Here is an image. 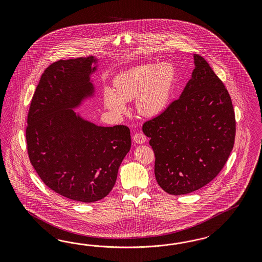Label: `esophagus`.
<instances>
[{"instance_id": "obj_1", "label": "esophagus", "mask_w": 262, "mask_h": 262, "mask_svg": "<svg viewBox=\"0 0 262 262\" xmlns=\"http://www.w3.org/2000/svg\"><path fill=\"white\" fill-rule=\"evenodd\" d=\"M134 141H135L136 144H143V143H145L146 141V136L141 134V133H139V134H135L134 135Z\"/></svg>"}]
</instances>
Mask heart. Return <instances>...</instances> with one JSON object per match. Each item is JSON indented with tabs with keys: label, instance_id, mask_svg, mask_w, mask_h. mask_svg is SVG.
Listing matches in <instances>:
<instances>
[{
	"label": "heart",
	"instance_id": "obj_1",
	"mask_svg": "<svg viewBox=\"0 0 262 262\" xmlns=\"http://www.w3.org/2000/svg\"><path fill=\"white\" fill-rule=\"evenodd\" d=\"M174 66L169 62L142 64L117 75L113 88L104 86L103 104L114 115L127 111V102L136 99V111L146 117H156L166 110L174 88Z\"/></svg>",
	"mask_w": 262,
	"mask_h": 262
}]
</instances>
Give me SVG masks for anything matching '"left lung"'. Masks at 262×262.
Listing matches in <instances>:
<instances>
[{
    "label": "left lung",
    "mask_w": 262,
    "mask_h": 262,
    "mask_svg": "<svg viewBox=\"0 0 262 262\" xmlns=\"http://www.w3.org/2000/svg\"><path fill=\"white\" fill-rule=\"evenodd\" d=\"M193 56L195 68L182 95L142 127L155 152L157 182L171 195L210 183L226 164L235 137L228 90L204 57Z\"/></svg>",
    "instance_id": "8db88e82"
}]
</instances>
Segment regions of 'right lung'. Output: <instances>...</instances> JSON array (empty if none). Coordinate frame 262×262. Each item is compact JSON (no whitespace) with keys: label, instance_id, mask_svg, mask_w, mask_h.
<instances>
[{"label":"right lung","instance_id":"obj_1","mask_svg":"<svg viewBox=\"0 0 262 262\" xmlns=\"http://www.w3.org/2000/svg\"><path fill=\"white\" fill-rule=\"evenodd\" d=\"M94 56L58 60L41 76L26 129L29 158L49 188L65 198L92 203L113 188L130 149L126 126L102 127L74 110L95 95Z\"/></svg>","mask_w":262,"mask_h":262}]
</instances>
